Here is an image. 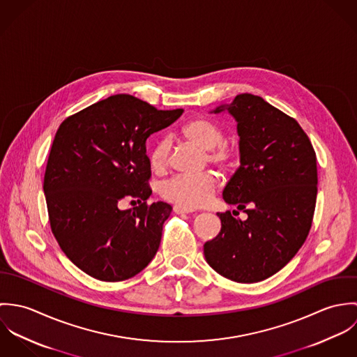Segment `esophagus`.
<instances>
[{
	"label": "esophagus",
	"instance_id": "1",
	"mask_svg": "<svg viewBox=\"0 0 357 357\" xmlns=\"http://www.w3.org/2000/svg\"><path fill=\"white\" fill-rule=\"evenodd\" d=\"M173 211H174L176 214H183V213H192L194 210H192V208H190V207H184V206L176 204V206L173 207Z\"/></svg>",
	"mask_w": 357,
	"mask_h": 357
}]
</instances>
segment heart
<instances>
[{
    "mask_svg": "<svg viewBox=\"0 0 357 357\" xmlns=\"http://www.w3.org/2000/svg\"><path fill=\"white\" fill-rule=\"evenodd\" d=\"M183 136L204 151V163L220 170L229 169L238 155L236 147L224 140L222 128L207 118H195L185 123ZM172 156V140L160 139L150 151V163L155 172L167 169ZM217 188V177L211 172L199 174H177L160 185V195L169 202L195 208L207 204Z\"/></svg>",
    "mask_w": 357,
    "mask_h": 357,
    "instance_id": "obj_1",
    "label": "heart"
}]
</instances>
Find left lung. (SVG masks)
Segmentation results:
<instances>
[{"mask_svg":"<svg viewBox=\"0 0 357 357\" xmlns=\"http://www.w3.org/2000/svg\"><path fill=\"white\" fill-rule=\"evenodd\" d=\"M225 108L238 122L241 166L222 198L248 218L217 213L221 231L204 253L221 276L255 283L280 271L305 242L317 195L316 153L298 122L259 96L238 95L214 112Z\"/></svg>","mask_w":357,"mask_h":357,"instance_id":"8db88e82","label":"left lung"}]
</instances>
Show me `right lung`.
Here are the masks:
<instances>
[{
  "label": "right lung",
  "instance_id": "1",
  "mask_svg": "<svg viewBox=\"0 0 357 357\" xmlns=\"http://www.w3.org/2000/svg\"><path fill=\"white\" fill-rule=\"evenodd\" d=\"M183 112L114 95L59 126L44 176L50 224L63 253L89 276L126 280L156 255L172 206L146 202L151 195L146 142ZM125 197L139 206L121 211Z\"/></svg>",
  "mask_w": 357,
  "mask_h": 357
}]
</instances>
